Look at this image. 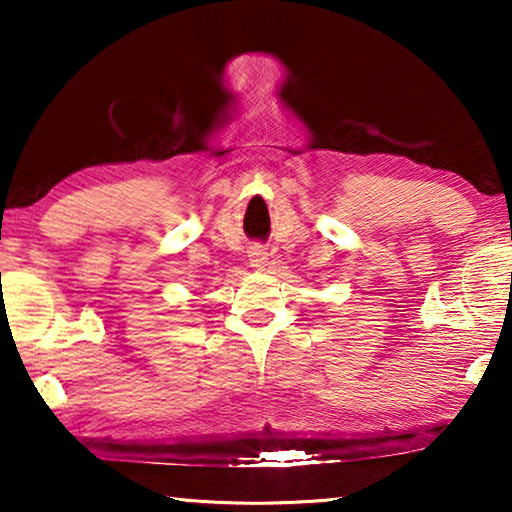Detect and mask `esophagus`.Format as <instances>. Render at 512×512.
I'll return each mask as SVG.
<instances>
[{"label": "esophagus", "instance_id": "esophagus-1", "mask_svg": "<svg viewBox=\"0 0 512 512\" xmlns=\"http://www.w3.org/2000/svg\"><path fill=\"white\" fill-rule=\"evenodd\" d=\"M248 257H250V264H253L255 268H264L268 253H266L264 246H253L248 250Z\"/></svg>", "mask_w": 512, "mask_h": 512}]
</instances>
